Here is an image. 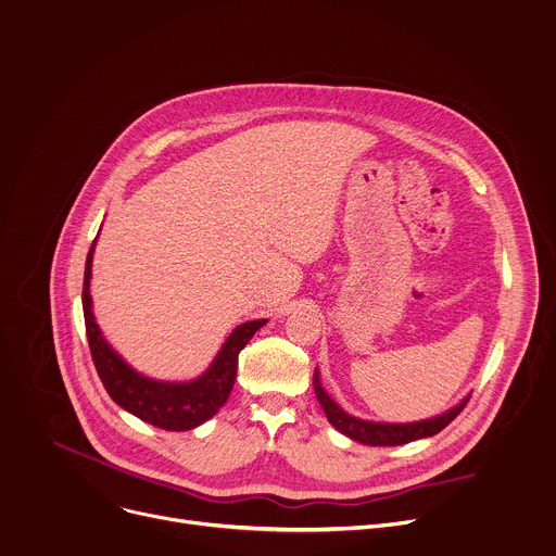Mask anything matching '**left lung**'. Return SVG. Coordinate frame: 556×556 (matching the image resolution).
I'll return each instance as SVG.
<instances>
[{"instance_id":"obj_1","label":"left lung","mask_w":556,"mask_h":556,"mask_svg":"<svg viewBox=\"0 0 556 556\" xmlns=\"http://www.w3.org/2000/svg\"><path fill=\"white\" fill-rule=\"evenodd\" d=\"M314 393L325 410L327 421L338 432H342L344 437H349L362 445H382V447L384 445H404V443H410L417 439L439 434L445 426H450L460 415V410L467 406V402L471 397V395H467L458 406H454L452 410H447L439 417H432V419H424V421H415V424H378V421H364V419H357V417L344 413L320 387L318 371H314Z\"/></svg>"}]
</instances>
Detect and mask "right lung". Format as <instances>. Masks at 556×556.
Returning a JSON list of instances; mask_svg holds the SVG:
<instances>
[{"mask_svg": "<svg viewBox=\"0 0 556 556\" xmlns=\"http://www.w3.org/2000/svg\"><path fill=\"white\" fill-rule=\"evenodd\" d=\"M96 240L89 249L87 264H85L83 312H85V327H87L91 357L106 393L117 406H122L130 415L161 430L182 432L205 424L229 400L231 389L236 384V374H238V355L247 346V342L253 338V333L262 325H266V320L264 318L249 320L236 327L231 336L225 340L212 366L201 378L192 382L150 380L137 374L135 368H130L122 359V355H117L111 349V344L102 338V331L93 318L89 281H91V260H93Z\"/></svg>", "mask_w": 556, "mask_h": 556, "instance_id": "1", "label": "right lung"}]
</instances>
